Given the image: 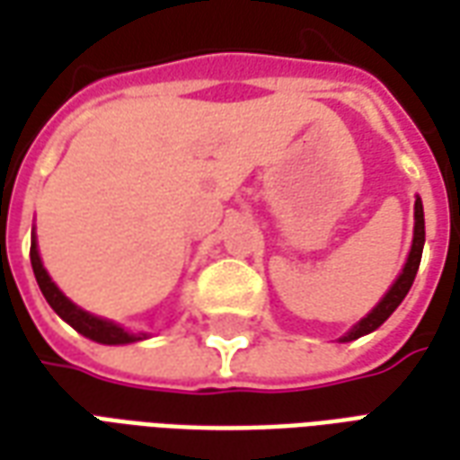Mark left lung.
<instances>
[{"label":"left lung","instance_id":"obj_1","mask_svg":"<svg viewBox=\"0 0 460 460\" xmlns=\"http://www.w3.org/2000/svg\"><path fill=\"white\" fill-rule=\"evenodd\" d=\"M424 207H421V199L416 197L414 204V241H411V251H409V259H406L404 269L399 273V279L394 280V286L386 290V296L379 303H376L372 313H367V318H362L357 323L355 328L349 330L347 335H342V342H349V340H357L367 335V332H372L376 330L382 323H385L396 308H399V303L406 298V293L411 288V283L416 279V270H419V263H421V251H424Z\"/></svg>","mask_w":460,"mask_h":460}]
</instances>
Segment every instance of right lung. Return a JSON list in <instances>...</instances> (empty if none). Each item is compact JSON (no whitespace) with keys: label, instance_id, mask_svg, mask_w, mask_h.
Returning a JSON list of instances; mask_svg holds the SVG:
<instances>
[{"label":"right lung","instance_id":"right-lung-1","mask_svg":"<svg viewBox=\"0 0 460 460\" xmlns=\"http://www.w3.org/2000/svg\"><path fill=\"white\" fill-rule=\"evenodd\" d=\"M31 269H34L36 283H39V288L44 293L46 303L56 310L58 318L66 320V323L74 330H78L84 338L95 340V342H101V345H128V342H137V340L147 338V332L132 335V332L120 328L113 320H103L98 318V315H91V313H85V310H81L75 303H71V300L66 298L64 293L58 290V286L51 280V276L46 273L44 263H41V256H39V249H36V236L31 239Z\"/></svg>","mask_w":460,"mask_h":460}]
</instances>
